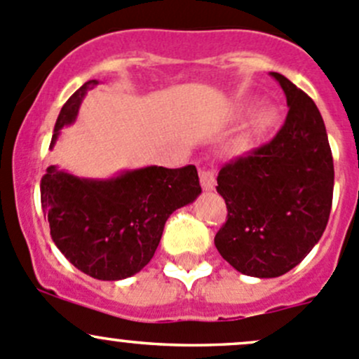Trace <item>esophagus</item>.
I'll list each match as a JSON object with an SVG mask.
<instances>
[{
  "label": "esophagus",
  "instance_id": "34e87169",
  "mask_svg": "<svg viewBox=\"0 0 359 359\" xmlns=\"http://www.w3.org/2000/svg\"><path fill=\"white\" fill-rule=\"evenodd\" d=\"M201 184H202V188L207 191L214 190V187H216V175H214L212 169H202Z\"/></svg>",
  "mask_w": 359,
  "mask_h": 359
}]
</instances>
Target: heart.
Masks as SVG:
<instances>
[{"instance_id":"heart-1","label":"heart","mask_w":359,"mask_h":359,"mask_svg":"<svg viewBox=\"0 0 359 359\" xmlns=\"http://www.w3.org/2000/svg\"><path fill=\"white\" fill-rule=\"evenodd\" d=\"M278 123V110L275 107H264L250 121L249 129L245 131L242 140V149H250L257 140H261L269 129L275 128Z\"/></svg>"}]
</instances>
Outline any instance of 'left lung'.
<instances>
[{
	"mask_svg": "<svg viewBox=\"0 0 359 359\" xmlns=\"http://www.w3.org/2000/svg\"><path fill=\"white\" fill-rule=\"evenodd\" d=\"M269 74L287 97L285 124L271 142L224 165L216 187L228 207L216 249L236 271L256 278L285 275L311 252L334 195V158L320 110L285 76Z\"/></svg>",
	"mask_w": 359,
	"mask_h": 359,
	"instance_id": "obj_1",
	"label": "left lung"
}]
</instances>
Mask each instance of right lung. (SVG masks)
<instances>
[{"label":"right lung","mask_w":359,"mask_h":359,"mask_svg":"<svg viewBox=\"0 0 359 359\" xmlns=\"http://www.w3.org/2000/svg\"><path fill=\"white\" fill-rule=\"evenodd\" d=\"M97 84V79L88 81L65 102L50 149L60 129L76 121L81 102ZM201 191L195 165H147L109 180L79 178L50 165L41 178V207L60 252L86 275L116 282L149 264L168 217Z\"/></svg>","instance_id":"right-lung-1"}]
</instances>
